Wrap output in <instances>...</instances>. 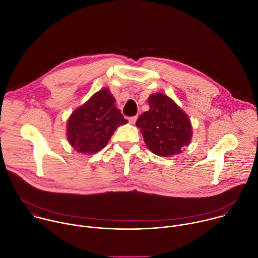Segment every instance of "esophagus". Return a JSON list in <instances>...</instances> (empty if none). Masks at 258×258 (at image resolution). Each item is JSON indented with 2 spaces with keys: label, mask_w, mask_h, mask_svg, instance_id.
Masks as SVG:
<instances>
[{
  "label": "esophagus",
  "mask_w": 258,
  "mask_h": 258,
  "mask_svg": "<svg viewBox=\"0 0 258 258\" xmlns=\"http://www.w3.org/2000/svg\"><path fill=\"white\" fill-rule=\"evenodd\" d=\"M137 116H133V117H130L128 118V122L131 123V124H135L136 123V121H137Z\"/></svg>",
  "instance_id": "34e87169"
}]
</instances>
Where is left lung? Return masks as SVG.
<instances>
[{
	"label": "left lung",
	"instance_id": "1",
	"mask_svg": "<svg viewBox=\"0 0 258 258\" xmlns=\"http://www.w3.org/2000/svg\"><path fill=\"white\" fill-rule=\"evenodd\" d=\"M150 109L138 118L148 149L161 157H171L183 151L193 137L192 123L186 112L168 96L152 94L148 98Z\"/></svg>",
	"mask_w": 258,
	"mask_h": 258
}]
</instances>
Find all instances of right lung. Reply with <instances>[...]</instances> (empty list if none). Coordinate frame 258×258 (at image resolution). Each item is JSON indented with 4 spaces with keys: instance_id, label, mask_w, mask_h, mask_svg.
<instances>
[{
    "instance_id": "obj_1",
    "label": "right lung",
    "mask_w": 258,
    "mask_h": 258,
    "mask_svg": "<svg viewBox=\"0 0 258 258\" xmlns=\"http://www.w3.org/2000/svg\"><path fill=\"white\" fill-rule=\"evenodd\" d=\"M108 88L95 93L73 111L66 124L68 143L82 154L92 155L107 146L116 128L127 122Z\"/></svg>"
}]
</instances>
